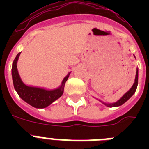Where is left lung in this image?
I'll list each match as a JSON object with an SVG mask.
<instances>
[{
	"label": "left lung",
	"mask_w": 149,
	"mask_h": 149,
	"mask_svg": "<svg viewBox=\"0 0 149 149\" xmlns=\"http://www.w3.org/2000/svg\"><path fill=\"white\" fill-rule=\"evenodd\" d=\"M138 81H139V70L137 69L136 71V75H135V79H134V83L133 84V86H132V88L130 89L129 91H127V93H125V95L123 96L122 97L120 98L118 101L115 102V103H113V104H106V103H104V102H102L103 104H105L106 106L110 107H118L120 106V105H122L123 104H125V102L128 100L130 98L132 97L133 94L135 93V91H136L137 86H138Z\"/></svg>",
	"instance_id": "obj_1"
}]
</instances>
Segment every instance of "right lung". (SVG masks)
Returning a JSON list of instances; mask_svg holds the SVG:
<instances>
[{"mask_svg":"<svg viewBox=\"0 0 149 149\" xmlns=\"http://www.w3.org/2000/svg\"><path fill=\"white\" fill-rule=\"evenodd\" d=\"M21 52L17 54L13 62L11 74L15 91L23 100L36 108H45L63 95L64 86L70 73L63 79L61 86L57 89L48 91L42 88L27 86L21 79L17 69V62Z\"/></svg>","mask_w":149,"mask_h":149,"instance_id":"right-lung-1","label":"right lung"}]
</instances>
